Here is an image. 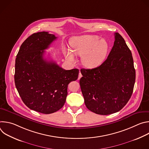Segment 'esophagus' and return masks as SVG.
I'll return each instance as SVG.
<instances>
[{
    "mask_svg": "<svg viewBox=\"0 0 149 149\" xmlns=\"http://www.w3.org/2000/svg\"><path fill=\"white\" fill-rule=\"evenodd\" d=\"M81 77H82V74H81V73L80 72V71H79V75H78V79H80Z\"/></svg>",
    "mask_w": 149,
    "mask_h": 149,
    "instance_id": "34e87169",
    "label": "esophagus"
}]
</instances>
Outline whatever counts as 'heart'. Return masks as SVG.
Listing matches in <instances>:
<instances>
[{
  "label": "heart",
  "instance_id": "b5f03b06",
  "mask_svg": "<svg viewBox=\"0 0 149 149\" xmlns=\"http://www.w3.org/2000/svg\"><path fill=\"white\" fill-rule=\"evenodd\" d=\"M70 44L72 51L68 49L65 51L67 60L74 62L75 58L74 54L81 56L82 64L88 68H94L100 65L109 51L107 41L104 39H100V38L96 35L75 36L71 38Z\"/></svg>",
  "mask_w": 149,
  "mask_h": 149
}]
</instances>
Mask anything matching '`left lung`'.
Wrapping results in <instances>:
<instances>
[{
  "mask_svg": "<svg viewBox=\"0 0 149 149\" xmlns=\"http://www.w3.org/2000/svg\"><path fill=\"white\" fill-rule=\"evenodd\" d=\"M114 45L107 59L93 69H81V90L87 109L100 115L121 110L134 88L136 71L132 52L124 38L115 33Z\"/></svg>",
  "mask_w": 149,
  "mask_h": 149,
  "instance_id": "8db88e82",
  "label": "left lung"
}]
</instances>
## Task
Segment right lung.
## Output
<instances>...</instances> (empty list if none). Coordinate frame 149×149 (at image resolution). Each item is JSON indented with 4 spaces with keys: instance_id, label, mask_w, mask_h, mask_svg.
<instances>
[{
    "instance_id": "add662e5",
    "label": "right lung",
    "mask_w": 149,
    "mask_h": 149,
    "mask_svg": "<svg viewBox=\"0 0 149 149\" xmlns=\"http://www.w3.org/2000/svg\"><path fill=\"white\" fill-rule=\"evenodd\" d=\"M48 32L29 36L21 45L15 60V83L28 108L45 114L64 105L69 83L77 79L78 69L65 70L44 58L45 51L56 39Z\"/></svg>"
}]
</instances>
